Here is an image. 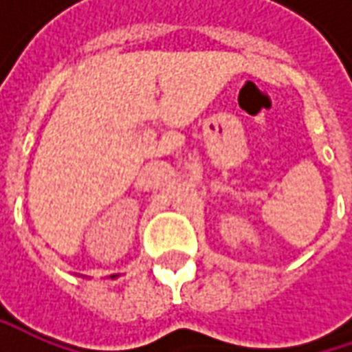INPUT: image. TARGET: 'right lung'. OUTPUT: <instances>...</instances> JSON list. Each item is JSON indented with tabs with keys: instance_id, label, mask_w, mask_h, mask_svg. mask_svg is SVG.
Masks as SVG:
<instances>
[{
	"instance_id": "add662e5",
	"label": "right lung",
	"mask_w": 352,
	"mask_h": 352,
	"mask_svg": "<svg viewBox=\"0 0 352 352\" xmlns=\"http://www.w3.org/2000/svg\"><path fill=\"white\" fill-rule=\"evenodd\" d=\"M111 278H117V274H113V276H111Z\"/></svg>"
}]
</instances>
